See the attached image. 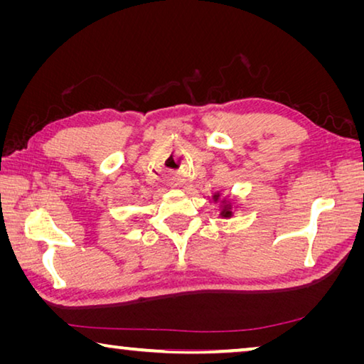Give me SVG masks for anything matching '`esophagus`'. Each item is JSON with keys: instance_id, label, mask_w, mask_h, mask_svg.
Instances as JSON below:
<instances>
[{"instance_id": "34e87169", "label": "esophagus", "mask_w": 364, "mask_h": 364, "mask_svg": "<svg viewBox=\"0 0 364 364\" xmlns=\"http://www.w3.org/2000/svg\"><path fill=\"white\" fill-rule=\"evenodd\" d=\"M175 186H180V184H178V183H176V184H175Z\"/></svg>"}]
</instances>
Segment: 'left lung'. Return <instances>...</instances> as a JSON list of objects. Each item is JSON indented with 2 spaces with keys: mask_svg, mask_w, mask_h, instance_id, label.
<instances>
[{
  "mask_svg": "<svg viewBox=\"0 0 364 364\" xmlns=\"http://www.w3.org/2000/svg\"><path fill=\"white\" fill-rule=\"evenodd\" d=\"M213 200L215 202L220 200V193L213 194ZM220 208H221V212H220V217L221 218H231L232 217V205H231L230 200H226V199L221 200V207Z\"/></svg>",
  "mask_w": 364,
  "mask_h": 364,
  "instance_id": "left-lung-1",
  "label": "left lung"
}]
</instances>
